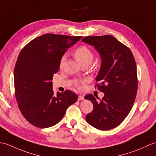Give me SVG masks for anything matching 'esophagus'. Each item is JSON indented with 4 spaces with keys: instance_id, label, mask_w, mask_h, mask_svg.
<instances>
[{
    "instance_id": "obj_1",
    "label": "esophagus",
    "mask_w": 156,
    "mask_h": 156,
    "mask_svg": "<svg viewBox=\"0 0 156 156\" xmlns=\"http://www.w3.org/2000/svg\"><path fill=\"white\" fill-rule=\"evenodd\" d=\"M83 99H84V96H82V95L78 96V101H82V100H83Z\"/></svg>"
}]
</instances>
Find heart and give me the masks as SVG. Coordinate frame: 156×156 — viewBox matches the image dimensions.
Masks as SVG:
<instances>
[{
    "label": "heart",
    "instance_id": "obj_1",
    "mask_svg": "<svg viewBox=\"0 0 156 156\" xmlns=\"http://www.w3.org/2000/svg\"><path fill=\"white\" fill-rule=\"evenodd\" d=\"M74 56L79 64L80 65L84 64H91L92 61L94 59V54L90 48H88L87 46H81L79 47L75 50ZM66 55L64 54L62 56L59 60V67L62 68L64 65V63L66 61ZM80 87V86H78Z\"/></svg>",
    "mask_w": 156,
    "mask_h": 156
}]
</instances>
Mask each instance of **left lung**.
Segmentation results:
<instances>
[{
  "mask_svg": "<svg viewBox=\"0 0 156 156\" xmlns=\"http://www.w3.org/2000/svg\"><path fill=\"white\" fill-rule=\"evenodd\" d=\"M82 41L94 46L101 55L96 78L99 83L95 88L105 93L100 101L91 94L86 96L93 104L86 120L99 130H109L120 125L133 107L138 87L136 63L130 49L113 36H88Z\"/></svg>",
  "mask_w": 156,
  "mask_h": 156,
  "instance_id": "1",
  "label": "left lung"
}]
</instances>
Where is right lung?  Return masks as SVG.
<instances>
[{
    "mask_svg": "<svg viewBox=\"0 0 156 156\" xmlns=\"http://www.w3.org/2000/svg\"><path fill=\"white\" fill-rule=\"evenodd\" d=\"M81 38L44 34L29 42L19 53L14 70L15 95L19 110L31 125L39 128L56 125L78 100L71 90L55 94L52 79L59 71L62 56Z\"/></svg>",
    "mask_w": 156,
    "mask_h": 156,
    "instance_id": "1",
    "label": "right lung"
}]
</instances>
